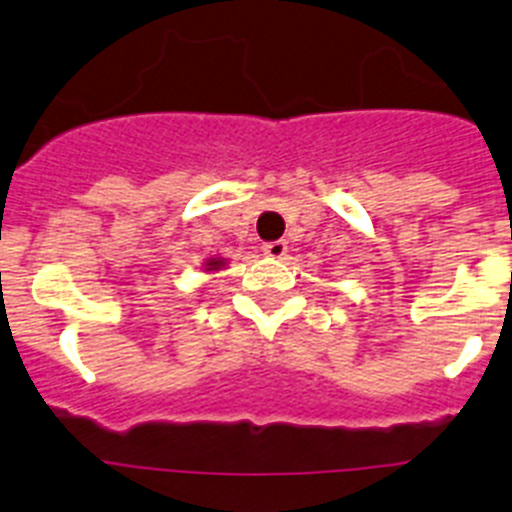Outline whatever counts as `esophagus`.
<instances>
[{"label": "esophagus", "mask_w": 512, "mask_h": 512, "mask_svg": "<svg viewBox=\"0 0 512 512\" xmlns=\"http://www.w3.org/2000/svg\"><path fill=\"white\" fill-rule=\"evenodd\" d=\"M264 253H266V256H271V259H284V256H287V243H284V241L266 243Z\"/></svg>", "instance_id": "1"}]
</instances>
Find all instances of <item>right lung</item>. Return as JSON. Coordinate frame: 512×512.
Masks as SVG:
<instances>
[{
    "label": "right lung",
    "mask_w": 512,
    "mask_h": 512,
    "mask_svg": "<svg viewBox=\"0 0 512 512\" xmlns=\"http://www.w3.org/2000/svg\"><path fill=\"white\" fill-rule=\"evenodd\" d=\"M225 266H228V259H223V256H215V259L202 261V269H205L207 274H217V271L225 269Z\"/></svg>",
    "instance_id": "obj_1"
}]
</instances>
